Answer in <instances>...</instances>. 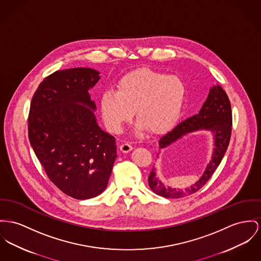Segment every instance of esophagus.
<instances>
[{"label": "esophagus", "mask_w": 261, "mask_h": 261, "mask_svg": "<svg viewBox=\"0 0 261 261\" xmlns=\"http://www.w3.org/2000/svg\"><path fill=\"white\" fill-rule=\"evenodd\" d=\"M120 149H121V151L123 152V153H127L130 150H133V146H132V144L125 142V143H122V145L120 146Z\"/></svg>", "instance_id": "esophagus-1"}]
</instances>
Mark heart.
<instances>
[{"mask_svg":"<svg viewBox=\"0 0 261 261\" xmlns=\"http://www.w3.org/2000/svg\"><path fill=\"white\" fill-rule=\"evenodd\" d=\"M185 95V84L178 76L141 68L123 75L117 92L105 91L100 109L106 126L113 133H121L136 110L137 134L147 128L152 134H163L180 118Z\"/></svg>","mask_w":261,"mask_h":261,"instance_id":"1","label":"heart"}]
</instances>
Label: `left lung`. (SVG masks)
<instances>
[{
    "instance_id": "left-lung-1",
    "label": "left lung",
    "mask_w": 261,
    "mask_h": 261,
    "mask_svg": "<svg viewBox=\"0 0 261 261\" xmlns=\"http://www.w3.org/2000/svg\"><path fill=\"white\" fill-rule=\"evenodd\" d=\"M231 108L228 97L220 85L210 89L208 98L202 106L199 114L180 122L173 129L159 139L160 149L167 147L184 136L199 130H208L214 138V149L212 158L200 179L185 190H179L165 186L156 177V169L153 167L148 177V185L157 195L164 198H182L199 191L220 165L226 153L231 134Z\"/></svg>"
}]
</instances>
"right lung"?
Listing matches in <instances>:
<instances>
[{
	"label": "right lung",
	"mask_w": 261,
	"mask_h": 261,
	"mask_svg": "<svg viewBox=\"0 0 261 261\" xmlns=\"http://www.w3.org/2000/svg\"><path fill=\"white\" fill-rule=\"evenodd\" d=\"M92 68L58 70L35 91L29 115V139L53 184L86 200L108 186L117 158L116 139L104 132L89 94L100 80Z\"/></svg>",
	"instance_id": "obj_1"
}]
</instances>
